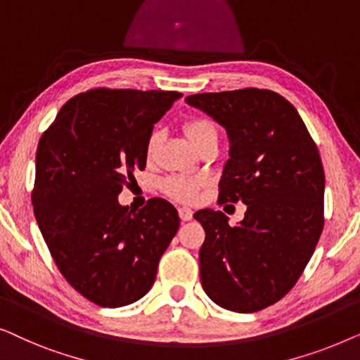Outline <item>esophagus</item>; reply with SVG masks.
I'll return each instance as SVG.
<instances>
[{
  "mask_svg": "<svg viewBox=\"0 0 360 360\" xmlns=\"http://www.w3.org/2000/svg\"><path fill=\"white\" fill-rule=\"evenodd\" d=\"M179 216L181 221H190L191 218H193V211H191L190 208H179Z\"/></svg>",
  "mask_w": 360,
  "mask_h": 360,
  "instance_id": "34e87169",
  "label": "esophagus"
}]
</instances>
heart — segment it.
<instances>
[{
	"label": "heart",
	"mask_w": 360,
	"mask_h": 360,
	"mask_svg": "<svg viewBox=\"0 0 360 360\" xmlns=\"http://www.w3.org/2000/svg\"><path fill=\"white\" fill-rule=\"evenodd\" d=\"M184 132L188 137L191 144L198 149L201 142H205L208 137L216 136V126L211 122L208 117L195 116L190 117L184 122ZM157 146H159V132L154 131L149 136L146 142V157L147 159H154ZM206 181L200 176H190V175H170L162 181V191L169 196V198L175 201H181V203H190L196 198L198 191L203 188Z\"/></svg>",
	"instance_id": "b5f03b06"
}]
</instances>
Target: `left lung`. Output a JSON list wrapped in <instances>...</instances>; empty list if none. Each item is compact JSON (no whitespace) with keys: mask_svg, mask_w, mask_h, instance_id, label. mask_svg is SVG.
Instances as JSON below:
<instances>
[{"mask_svg":"<svg viewBox=\"0 0 360 360\" xmlns=\"http://www.w3.org/2000/svg\"><path fill=\"white\" fill-rule=\"evenodd\" d=\"M185 100L229 134L218 203L248 205L236 226L223 211L195 213L206 233L201 285L219 307L260 311L295 287L323 233L321 157L295 106L272 90L250 86Z\"/></svg>","mask_w":360,"mask_h":360,"instance_id":"obj_1","label":"left lung"}]
</instances>
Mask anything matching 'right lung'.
<instances>
[{
    "label": "right lung",
    "mask_w": 360,
    "mask_h": 360,
    "mask_svg": "<svg viewBox=\"0 0 360 360\" xmlns=\"http://www.w3.org/2000/svg\"><path fill=\"white\" fill-rule=\"evenodd\" d=\"M180 96L93 88L70 98L39 141L31 195L39 229L63 278L100 307L144 297L179 231L169 201L132 211L117 195L146 169V142Z\"/></svg>",
    "instance_id": "right-lung-1"
}]
</instances>
